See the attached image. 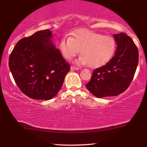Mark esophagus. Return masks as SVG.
<instances>
[{
  "mask_svg": "<svg viewBox=\"0 0 147 147\" xmlns=\"http://www.w3.org/2000/svg\"><path fill=\"white\" fill-rule=\"evenodd\" d=\"M70 69H71V70H79V68H77V67H75V66H73V65H72Z\"/></svg>",
  "mask_w": 147,
  "mask_h": 147,
  "instance_id": "esophagus-1",
  "label": "esophagus"
}]
</instances>
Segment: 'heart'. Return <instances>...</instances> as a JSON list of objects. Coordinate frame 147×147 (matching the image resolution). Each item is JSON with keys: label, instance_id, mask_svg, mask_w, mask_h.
Returning a JSON list of instances; mask_svg holds the SVG:
<instances>
[{"label": "heart", "instance_id": "heart-1", "mask_svg": "<svg viewBox=\"0 0 147 147\" xmlns=\"http://www.w3.org/2000/svg\"><path fill=\"white\" fill-rule=\"evenodd\" d=\"M115 47L113 37L87 30L75 32L73 36L63 38L60 43L61 50L65 59H71L82 50L83 55L76 63L89 65L91 68H98L107 63L113 55Z\"/></svg>", "mask_w": 147, "mask_h": 147}]
</instances>
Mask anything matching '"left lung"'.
<instances>
[{
	"instance_id": "8db88e82",
	"label": "left lung",
	"mask_w": 147,
	"mask_h": 147,
	"mask_svg": "<svg viewBox=\"0 0 147 147\" xmlns=\"http://www.w3.org/2000/svg\"><path fill=\"white\" fill-rule=\"evenodd\" d=\"M117 44L115 55L106 65L96 68L86 84L95 97L117 96L124 92L132 82L138 64V50L125 33L115 34Z\"/></svg>"
}]
</instances>
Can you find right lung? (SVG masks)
Masks as SVG:
<instances>
[{"label":"right lung","instance_id":"right-lung-1","mask_svg":"<svg viewBox=\"0 0 147 147\" xmlns=\"http://www.w3.org/2000/svg\"><path fill=\"white\" fill-rule=\"evenodd\" d=\"M50 30L22 38L10 54L9 67L18 87L34 99L48 100L63 85L70 65L55 48Z\"/></svg>","mask_w":147,"mask_h":147}]
</instances>
